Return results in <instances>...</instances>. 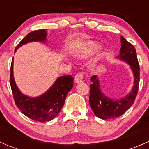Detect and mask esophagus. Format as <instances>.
I'll use <instances>...</instances> for the list:
<instances>
[{
    "instance_id": "esophagus-1",
    "label": "esophagus",
    "mask_w": 149,
    "mask_h": 149,
    "mask_svg": "<svg viewBox=\"0 0 149 149\" xmlns=\"http://www.w3.org/2000/svg\"><path fill=\"white\" fill-rule=\"evenodd\" d=\"M84 79V76L82 73H78L76 76H75V79H74V81L75 83L76 84H79L82 82Z\"/></svg>"
}]
</instances>
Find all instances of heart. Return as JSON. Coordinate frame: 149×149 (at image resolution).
<instances>
[{
	"label": "heart",
	"instance_id": "obj_1",
	"mask_svg": "<svg viewBox=\"0 0 149 149\" xmlns=\"http://www.w3.org/2000/svg\"><path fill=\"white\" fill-rule=\"evenodd\" d=\"M100 47V45L95 41H88L75 52V55L79 58H86L94 54Z\"/></svg>",
	"mask_w": 149,
	"mask_h": 149
}]
</instances>
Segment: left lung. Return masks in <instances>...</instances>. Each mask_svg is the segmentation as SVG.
<instances>
[{"label": "left lung", "instance_id": "1", "mask_svg": "<svg viewBox=\"0 0 149 149\" xmlns=\"http://www.w3.org/2000/svg\"><path fill=\"white\" fill-rule=\"evenodd\" d=\"M120 42L121 48L117 58L129 65L134 78L133 86L125 97L114 100L102 92L98 76L91 78L92 83L90 84L89 104L96 116L100 119H114L121 116L133 105L139 91L140 68L136 49L123 36L120 37Z\"/></svg>", "mask_w": 149, "mask_h": 149}]
</instances>
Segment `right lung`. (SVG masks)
I'll list each match as a JSON object with an SVG mask.
<instances>
[{"instance_id": "right-lung-1", "label": "right lung", "mask_w": 149, "mask_h": 149, "mask_svg": "<svg viewBox=\"0 0 149 149\" xmlns=\"http://www.w3.org/2000/svg\"><path fill=\"white\" fill-rule=\"evenodd\" d=\"M47 29H39L29 33L19 42L15 52L20 47L32 42H47ZM10 84L15 103L21 112L31 120L42 122L50 121L58 115L63 107L68 93L73 87L71 76H60L50 88L42 95L31 97L25 95L16 86L13 76V58L10 66Z\"/></svg>"}]
</instances>
